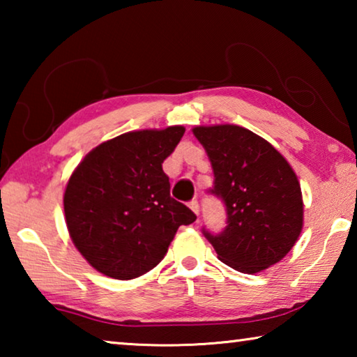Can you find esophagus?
<instances>
[{
  "mask_svg": "<svg viewBox=\"0 0 357 357\" xmlns=\"http://www.w3.org/2000/svg\"><path fill=\"white\" fill-rule=\"evenodd\" d=\"M189 206H190V209H192L193 213H195L197 215L200 214V206H198V202H197V200H192V202H189Z\"/></svg>",
  "mask_w": 357,
  "mask_h": 357,
  "instance_id": "esophagus-1",
  "label": "esophagus"
}]
</instances>
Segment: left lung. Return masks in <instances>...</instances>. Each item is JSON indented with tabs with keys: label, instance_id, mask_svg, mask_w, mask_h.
Wrapping results in <instances>:
<instances>
[{
	"label": "left lung",
	"instance_id": "left-lung-1",
	"mask_svg": "<svg viewBox=\"0 0 357 357\" xmlns=\"http://www.w3.org/2000/svg\"><path fill=\"white\" fill-rule=\"evenodd\" d=\"M214 173L208 193L225 204L227 225L203 234L222 263L255 274L287 255L302 229L298 176L279 151L239 126L195 128Z\"/></svg>",
	"mask_w": 357,
	"mask_h": 357
}]
</instances>
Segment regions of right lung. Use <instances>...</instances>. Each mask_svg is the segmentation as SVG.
<instances>
[{
  "instance_id": "1",
  "label": "right lung",
  "mask_w": 357,
  "mask_h": 357,
  "mask_svg": "<svg viewBox=\"0 0 357 357\" xmlns=\"http://www.w3.org/2000/svg\"><path fill=\"white\" fill-rule=\"evenodd\" d=\"M184 128L128 132L99 144L66 187L64 214L78 252L99 273L130 280L162 261L197 215L170 195L162 164Z\"/></svg>"
}]
</instances>
